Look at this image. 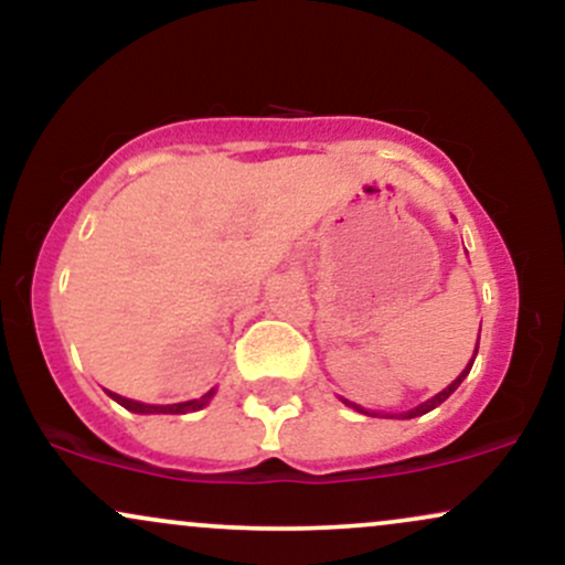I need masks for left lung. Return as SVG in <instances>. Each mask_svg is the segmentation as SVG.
Instances as JSON below:
<instances>
[{"instance_id": "left-lung-1", "label": "left lung", "mask_w": 565, "mask_h": 565, "mask_svg": "<svg viewBox=\"0 0 565 565\" xmlns=\"http://www.w3.org/2000/svg\"><path fill=\"white\" fill-rule=\"evenodd\" d=\"M476 355H478V342H476V353H472L470 364L462 369V374H459V377H457V380H454L449 387H444V391H440V393H436V395H433V398H427V401H425V404H419V406L408 408V412H404V414H385V417H391V419H412V417H423V414H427V412H433V408H436V406H440V404H444V401H446V398H449V395H451L454 391H457V387H459V385H462V380H465V377H468V374H470V369H472V361H476ZM342 404H345V406H350V408H355V412H361V414H369L364 406H359V404H350V401H348V398H342ZM374 417H377V414H374Z\"/></svg>"}]
</instances>
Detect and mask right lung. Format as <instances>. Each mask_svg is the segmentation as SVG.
<instances>
[{
  "label": "right lung",
  "instance_id": "add662e5",
  "mask_svg": "<svg viewBox=\"0 0 565 565\" xmlns=\"http://www.w3.org/2000/svg\"><path fill=\"white\" fill-rule=\"evenodd\" d=\"M116 404H121L127 408V412H135V414H188V412H199V408H204L206 404L212 401V395H215V387H212L210 393H204L201 398H193V401H183V404H170V406H153V404H140V401H132V398H125V395H116L111 391H106Z\"/></svg>",
  "mask_w": 565,
  "mask_h": 565
}]
</instances>
